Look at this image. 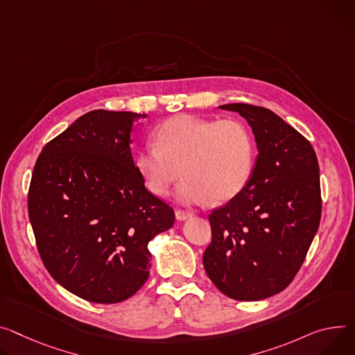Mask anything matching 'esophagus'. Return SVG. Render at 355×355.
<instances>
[{"instance_id": "obj_1", "label": "esophagus", "mask_w": 355, "mask_h": 355, "mask_svg": "<svg viewBox=\"0 0 355 355\" xmlns=\"http://www.w3.org/2000/svg\"><path fill=\"white\" fill-rule=\"evenodd\" d=\"M191 216H192V214L189 211H184V209H177L175 211V218L178 220H185V219H188Z\"/></svg>"}]
</instances>
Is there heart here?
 I'll return each instance as SVG.
<instances>
[{
  "mask_svg": "<svg viewBox=\"0 0 355 355\" xmlns=\"http://www.w3.org/2000/svg\"><path fill=\"white\" fill-rule=\"evenodd\" d=\"M154 137L155 144L139 150L136 168L158 197L168 196L182 174L185 180L175 197L187 205L208 200L227 202L250 181L256 143L248 124L239 119L178 114L159 124Z\"/></svg>",
  "mask_w": 355,
  "mask_h": 355,
  "instance_id": "1",
  "label": "heart"
}]
</instances>
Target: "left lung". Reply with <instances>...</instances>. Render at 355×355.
<instances>
[{"label": "left lung", "instance_id": "obj_1", "mask_svg": "<svg viewBox=\"0 0 355 355\" xmlns=\"http://www.w3.org/2000/svg\"><path fill=\"white\" fill-rule=\"evenodd\" d=\"M219 107L248 120L259 154L245 189L208 216L212 241L202 262L223 295L256 302L284 290L306 259L321 216L318 161L310 141L272 110Z\"/></svg>", "mask_w": 355, "mask_h": 355}]
</instances>
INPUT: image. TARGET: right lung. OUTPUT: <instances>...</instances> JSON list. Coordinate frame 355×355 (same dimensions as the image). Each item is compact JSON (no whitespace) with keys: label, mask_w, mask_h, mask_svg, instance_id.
<instances>
[{"label":"right lung","mask_w":355,"mask_h":355,"mask_svg":"<svg viewBox=\"0 0 355 355\" xmlns=\"http://www.w3.org/2000/svg\"><path fill=\"white\" fill-rule=\"evenodd\" d=\"M133 112L92 110L40 154L28 214L49 275L93 303H120L150 275L148 242L174 209L146 188L130 148Z\"/></svg>","instance_id":"1"}]
</instances>
